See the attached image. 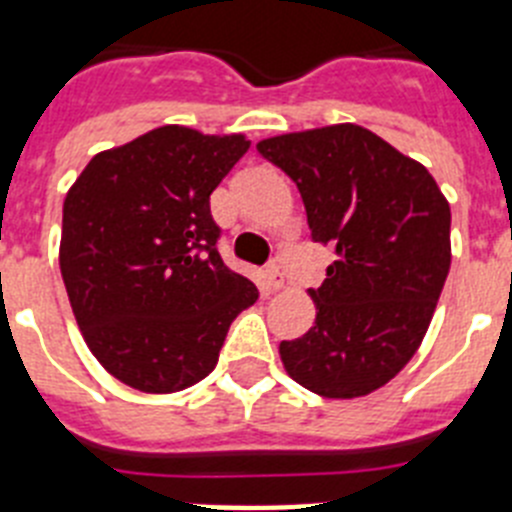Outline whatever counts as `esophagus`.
I'll return each mask as SVG.
<instances>
[{
    "label": "esophagus",
    "instance_id": "34e87169",
    "mask_svg": "<svg viewBox=\"0 0 512 512\" xmlns=\"http://www.w3.org/2000/svg\"><path fill=\"white\" fill-rule=\"evenodd\" d=\"M264 274H266V284H269L271 289H282L284 287V271H282V264H279L277 259L266 266Z\"/></svg>",
    "mask_w": 512,
    "mask_h": 512
}]
</instances>
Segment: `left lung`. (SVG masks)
I'll list each match as a JSON object with an SVG mask.
<instances>
[{"instance_id":"left-lung-1","label":"left lung","mask_w":512,"mask_h":512,"mask_svg":"<svg viewBox=\"0 0 512 512\" xmlns=\"http://www.w3.org/2000/svg\"><path fill=\"white\" fill-rule=\"evenodd\" d=\"M297 184L315 243L336 251L310 289L318 315L282 341L284 369L336 400L369 395L413 359L451 266V210L436 179L359 125L261 140Z\"/></svg>"}]
</instances>
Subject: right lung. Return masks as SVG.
Masks as SVG:
<instances>
[{"mask_svg":"<svg viewBox=\"0 0 512 512\" xmlns=\"http://www.w3.org/2000/svg\"><path fill=\"white\" fill-rule=\"evenodd\" d=\"M243 135L164 125L97 153L63 202L61 277L99 364L140 392L187 390L215 369L235 315L259 300L220 259L210 194Z\"/></svg>","mask_w":512,"mask_h":512,"instance_id":"add662e5","label":"right lung"}]
</instances>
